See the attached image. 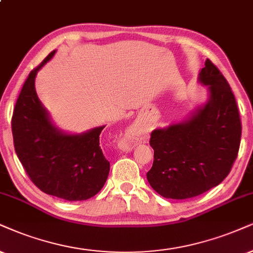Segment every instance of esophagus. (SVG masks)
<instances>
[{"label": "esophagus", "mask_w": 253, "mask_h": 253, "mask_svg": "<svg viewBox=\"0 0 253 253\" xmlns=\"http://www.w3.org/2000/svg\"><path fill=\"white\" fill-rule=\"evenodd\" d=\"M141 139H142V134L140 130L130 129V130H128V133L126 134V136L121 140L120 147L123 149H129V148H132L134 143L140 141Z\"/></svg>", "instance_id": "esophagus-1"}]
</instances>
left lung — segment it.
<instances>
[{
    "instance_id": "left-lung-1",
    "label": "left lung",
    "mask_w": 253,
    "mask_h": 253,
    "mask_svg": "<svg viewBox=\"0 0 253 253\" xmlns=\"http://www.w3.org/2000/svg\"><path fill=\"white\" fill-rule=\"evenodd\" d=\"M210 98L187 123L150 134L154 161L147 180L166 198L184 200L206 193L228 176L242 136L239 112L229 83L210 59L200 72Z\"/></svg>"
}]
</instances>
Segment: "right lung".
Wrapping results in <instances>:
<instances>
[{"mask_svg":"<svg viewBox=\"0 0 253 253\" xmlns=\"http://www.w3.org/2000/svg\"><path fill=\"white\" fill-rule=\"evenodd\" d=\"M55 55L50 52L29 73L11 118L15 152L25 172L43 193L66 201H84L100 191L110 172V162L100 147L98 127L82 135L57 130L38 100L35 77Z\"/></svg>","mask_w":253,"mask_h":253,"instance_id":"add662e5","label":"right lung"}]
</instances>
